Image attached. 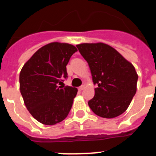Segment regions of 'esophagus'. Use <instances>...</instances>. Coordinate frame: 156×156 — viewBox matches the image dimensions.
Returning a JSON list of instances; mask_svg holds the SVG:
<instances>
[{"mask_svg": "<svg viewBox=\"0 0 156 156\" xmlns=\"http://www.w3.org/2000/svg\"><path fill=\"white\" fill-rule=\"evenodd\" d=\"M83 89H84V86H83V85H82V86H80V87H79V88H78V90H83Z\"/></svg>", "mask_w": 156, "mask_h": 156, "instance_id": "obj_1", "label": "esophagus"}]
</instances>
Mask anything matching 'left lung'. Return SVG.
I'll list each match as a JSON object with an SVG mask.
<instances>
[{"label": "left lung", "mask_w": 156, "mask_h": 156, "mask_svg": "<svg viewBox=\"0 0 156 156\" xmlns=\"http://www.w3.org/2000/svg\"><path fill=\"white\" fill-rule=\"evenodd\" d=\"M76 47L97 85L94 96L88 101L89 107L103 118L119 116L127 109L137 91L138 76L135 68L115 49L103 43Z\"/></svg>", "instance_id": "1"}]
</instances>
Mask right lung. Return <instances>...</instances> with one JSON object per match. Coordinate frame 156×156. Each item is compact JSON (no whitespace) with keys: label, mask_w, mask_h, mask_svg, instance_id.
Segmentation results:
<instances>
[{"label":"right lung","mask_w":156,"mask_h":156,"mask_svg":"<svg viewBox=\"0 0 156 156\" xmlns=\"http://www.w3.org/2000/svg\"><path fill=\"white\" fill-rule=\"evenodd\" d=\"M76 51L73 45L50 43L37 51L20 72L19 88L25 105L43 124L62 122L71 109L78 90L62 84L68 77L66 66Z\"/></svg>","instance_id":"obj_1"}]
</instances>
